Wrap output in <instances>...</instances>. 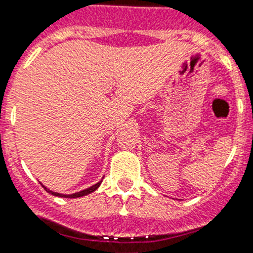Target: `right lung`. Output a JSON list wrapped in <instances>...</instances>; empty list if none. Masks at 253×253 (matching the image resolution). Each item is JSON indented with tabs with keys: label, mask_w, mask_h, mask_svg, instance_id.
<instances>
[{
	"label": "right lung",
	"mask_w": 253,
	"mask_h": 253,
	"mask_svg": "<svg viewBox=\"0 0 253 253\" xmlns=\"http://www.w3.org/2000/svg\"><path fill=\"white\" fill-rule=\"evenodd\" d=\"M102 180L98 181L97 184H94V185H92L90 188H87L84 189V190H81V192L78 193H73V194H60V193H56V192H53V190H50V189H47L46 186H44V189L46 190L49 194L51 195H55V197H60V198H79V197H84V195H88L90 194V193H93L94 190H97V189L99 188V185H101Z\"/></svg>",
	"instance_id": "right-lung-1"
}]
</instances>
